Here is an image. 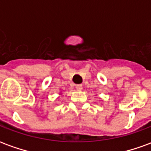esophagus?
I'll use <instances>...</instances> for the list:
<instances>
[{
	"mask_svg": "<svg viewBox=\"0 0 151 151\" xmlns=\"http://www.w3.org/2000/svg\"><path fill=\"white\" fill-rule=\"evenodd\" d=\"M76 89L78 90V91H82V86L81 84H79V85L76 86Z\"/></svg>",
	"mask_w": 151,
	"mask_h": 151,
	"instance_id": "obj_1",
	"label": "esophagus"
}]
</instances>
